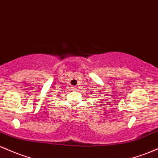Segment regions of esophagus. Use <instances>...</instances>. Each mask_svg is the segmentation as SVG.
<instances>
[{"label": "esophagus", "mask_w": 158, "mask_h": 158, "mask_svg": "<svg viewBox=\"0 0 158 158\" xmlns=\"http://www.w3.org/2000/svg\"><path fill=\"white\" fill-rule=\"evenodd\" d=\"M77 88L76 86L72 87V90H77Z\"/></svg>", "instance_id": "obj_1"}]
</instances>
